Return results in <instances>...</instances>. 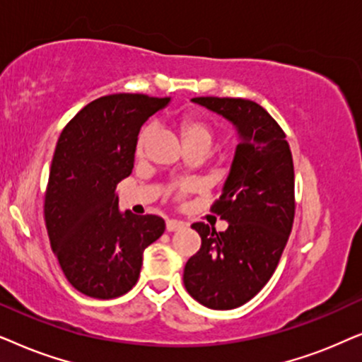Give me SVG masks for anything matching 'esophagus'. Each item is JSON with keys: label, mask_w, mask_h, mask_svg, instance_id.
<instances>
[{"label": "esophagus", "mask_w": 362, "mask_h": 362, "mask_svg": "<svg viewBox=\"0 0 362 362\" xmlns=\"http://www.w3.org/2000/svg\"><path fill=\"white\" fill-rule=\"evenodd\" d=\"M185 223L180 220H167V231H177L180 228H184Z\"/></svg>", "instance_id": "obj_1"}]
</instances>
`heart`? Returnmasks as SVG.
Here are the masks:
<instances>
[{
  "label": "heart",
  "mask_w": 362,
  "mask_h": 362,
  "mask_svg": "<svg viewBox=\"0 0 362 362\" xmlns=\"http://www.w3.org/2000/svg\"><path fill=\"white\" fill-rule=\"evenodd\" d=\"M173 127H175L178 136H180L187 151H190V148H204V151L209 152L210 147L215 144L216 137H218V127H216L215 122H211L209 117L197 112H189L177 117L173 120ZM152 136L153 125H144L136 141L137 158L146 157L148 144L152 141ZM182 189L187 190V187H182Z\"/></svg>",
  "instance_id": "obj_1"
}]
</instances>
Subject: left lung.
Instances as JSON below:
<instances>
[{
	"label": "left lung",
	"mask_w": 362,
	"mask_h": 362,
	"mask_svg": "<svg viewBox=\"0 0 362 362\" xmlns=\"http://www.w3.org/2000/svg\"><path fill=\"white\" fill-rule=\"evenodd\" d=\"M231 120L240 144L211 211L228 228L197 221L202 247L184 269L189 295L211 310H233L258 295L276 269L295 220V168L286 134L262 105L240 98H195Z\"/></svg>",
	"instance_id": "obj_1"
}]
</instances>
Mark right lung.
I'll use <instances>...</instances> for the list:
<instances>
[{"mask_svg":"<svg viewBox=\"0 0 362 362\" xmlns=\"http://www.w3.org/2000/svg\"><path fill=\"white\" fill-rule=\"evenodd\" d=\"M168 100L104 95L62 129L46 187L45 221L62 273L86 296L110 300L131 291L144 250L165 230L157 215L120 214L115 187L132 173L142 124Z\"/></svg>","mask_w":362,"mask_h":362,"instance_id":"obj_1","label":"right lung"}]
</instances>
